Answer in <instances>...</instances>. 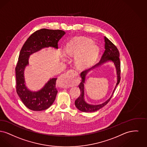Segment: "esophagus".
<instances>
[{"mask_svg": "<svg viewBox=\"0 0 147 147\" xmlns=\"http://www.w3.org/2000/svg\"><path fill=\"white\" fill-rule=\"evenodd\" d=\"M75 71L69 70L59 78V84L62 88H67L69 86V81L71 77L74 75Z\"/></svg>", "mask_w": 147, "mask_h": 147, "instance_id": "obj_1", "label": "esophagus"}]
</instances>
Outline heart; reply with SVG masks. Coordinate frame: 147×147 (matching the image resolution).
Returning <instances> with one entry per match:
<instances>
[{"mask_svg": "<svg viewBox=\"0 0 147 147\" xmlns=\"http://www.w3.org/2000/svg\"><path fill=\"white\" fill-rule=\"evenodd\" d=\"M65 52L67 55H75V62L78 67H85L94 61L98 48L92 40L85 37L75 38L66 45Z\"/></svg>", "mask_w": 147, "mask_h": 147, "instance_id": "heart-1", "label": "heart"}]
</instances>
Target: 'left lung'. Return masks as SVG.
<instances>
[{"label": "left lung", "instance_id": "obj_1", "mask_svg": "<svg viewBox=\"0 0 147 147\" xmlns=\"http://www.w3.org/2000/svg\"><path fill=\"white\" fill-rule=\"evenodd\" d=\"M105 50L103 54L101 56L100 61L92 67L90 69L84 70L81 74L80 76L81 77V82L78 85L80 88L81 94L77 100L75 102V104L76 107L80 111L84 112H93L99 110L100 108L104 107L108 103L112 98V96L113 94V93L115 91L117 86L119 84L121 80V63L119 60V53L117 48V47L106 36H105ZM112 61L113 62L116 67L117 75V82L116 84V87L113 92V93L110 98L106 102L99 104V105H92L88 104L85 102L84 100V84L85 76L88 72L90 70L98 67L101 64L107 62Z\"/></svg>", "mask_w": 147, "mask_h": 147}]
</instances>
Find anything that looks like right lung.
Returning <instances> with one entry per match:
<instances>
[{"label":"right lung","instance_id":"1","mask_svg":"<svg viewBox=\"0 0 147 147\" xmlns=\"http://www.w3.org/2000/svg\"><path fill=\"white\" fill-rule=\"evenodd\" d=\"M65 34L61 30L42 29L29 36L22 47L16 67V92L24 105L34 111L49 108L54 103L57 91L56 87L57 78H50L38 91H31L25 85L24 70L29 65L31 54L45 47L58 49V42Z\"/></svg>","mask_w":147,"mask_h":147}]
</instances>
